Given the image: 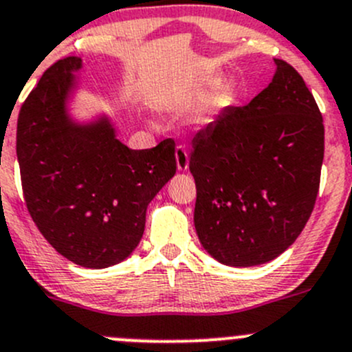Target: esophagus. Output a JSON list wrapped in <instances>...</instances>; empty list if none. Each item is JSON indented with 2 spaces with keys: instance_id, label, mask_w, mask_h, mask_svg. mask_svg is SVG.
<instances>
[{
  "instance_id": "obj_1",
  "label": "esophagus",
  "mask_w": 352,
  "mask_h": 352,
  "mask_svg": "<svg viewBox=\"0 0 352 352\" xmlns=\"http://www.w3.org/2000/svg\"><path fill=\"white\" fill-rule=\"evenodd\" d=\"M175 160H177V168L179 170L186 172V170L189 168V153H187L184 144H179V146L175 148Z\"/></svg>"
}]
</instances>
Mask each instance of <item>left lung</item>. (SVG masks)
Instances as JSON below:
<instances>
[{
    "label": "left lung",
    "mask_w": 352,
    "mask_h": 352,
    "mask_svg": "<svg viewBox=\"0 0 352 352\" xmlns=\"http://www.w3.org/2000/svg\"><path fill=\"white\" fill-rule=\"evenodd\" d=\"M274 63L267 88L223 109L192 141L199 242L233 267L265 264L293 245L320 187L324 119L301 74Z\"/></svg>",
    "instance_id": "obj_1"
}]
</instances>
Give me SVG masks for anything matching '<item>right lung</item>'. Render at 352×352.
Listing matches in <instances>:
<instances>
[{
  "label": "right lung",
  "instance_id": "1",
  "mask_svg": "<svg viewBox=\"0 0 352 352\" xmlns=\"http://www.w3.org/2000/svg\"><path fill=\"white\" fill-rule=\"evenodd\" d=\"M80 67L67 56L42 74L20 109L16 156L38 232L67 261L104 269L140 243L148 204L175 175V141L129 150L107 117L73 122L66 100Z\"/></svg>",
  "mask_w": 352,
  "mask_h": 352
}]
</instances>
